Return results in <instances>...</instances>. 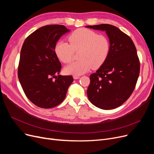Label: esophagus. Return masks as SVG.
I'll use <instances>...</instances> for the list:
<instances>
[{
    "instance_id": "obj_1",
    "label": "esophagus",
    "mask_w": 154,
    "mask_h": 154,
    "mask_svg": "<svg viewBox=\"0 0 154 154\" xmlns=\"http://www.w3.org/2000/svg\"><path fill=\"white\" fill-rule=\"evenodd\" d=\"M80 78V76H73V78L74 80H77V79H79Z\"/></svg>"
}]
</instances>
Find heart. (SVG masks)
I'll use <instances>...</instances> for the list:
<instances>
[{
  "mask_svg": "<svg viewBox=\"0 0 154 154\" xmlns=\"http://www.w3.org/2000/svg\"><path fill=\"white\" fill-rule=\"evenodd\" d=\"M69 44L59 42L55 46V53L60 61L69 63L74 57V51H80V60L68 65L65 72L79 76L91 69L100 67L108 58L110 45L109 39L104 35H97L94 31L85 28L74 31L68 36Z\"/></svg>",
  "mask_w": 154,
  "mask_h": 154,
  "instance_id": "b5f03b06",
  "label": "heart"
}]
</instances>
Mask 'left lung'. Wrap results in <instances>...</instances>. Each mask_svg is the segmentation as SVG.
Instances as JSON below:
<instances>
[{
	"mask_svg": "<svg viewBox=\"0 0 154 154\" xmlns=\"http://www.w3.org/2000/svg\"><path fill=\"white\" fill-rule=\"evenodd\" d=\"M86 27L105 31L110 45L105 62L90 76L88 98L101 109H116L129 98L136 85L140 62L136 46L130 36L114 26L103 24Z\"/></svg>",
	"mask_w": 154,
	"mask_h": 154,
	"instance_id": "8db88e82",
	"label": "left lung"
}]
</instances>
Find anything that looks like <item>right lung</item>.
<instances>
[{"label":"right lung","instance_id":"add662e5","mask_svg":"<svg viewBox=\"0 0 154 154\" xmlns=\"http://www.w3.org/2000/svg\"><path fill=\"white\" fill-rule=\"evenodd\" d=\"M69 31L62 25L45 26L32 32L22 45L18 80L27 98L40 108L61 103L74 80L72 76L59 75L62 65L54 50L60 37Z\"/></svg>","mask_w":154,"mask_h":154}]
</instances>
